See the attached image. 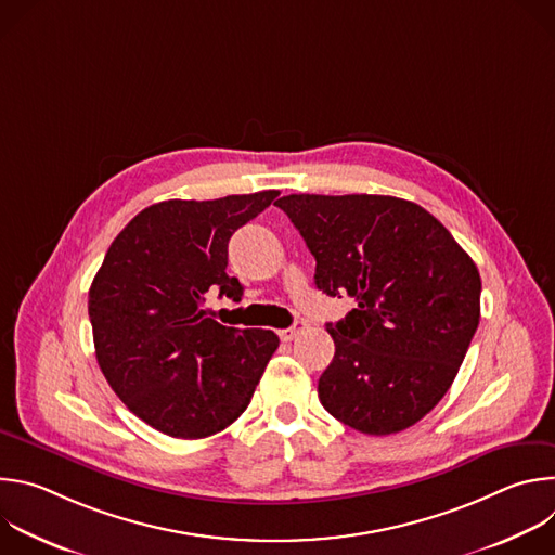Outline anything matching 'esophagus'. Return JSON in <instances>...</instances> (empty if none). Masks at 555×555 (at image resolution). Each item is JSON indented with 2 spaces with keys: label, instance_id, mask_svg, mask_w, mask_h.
Instances as JSON below:
<instances>
[{
  "label": "esophagus",
  "instance_id": "esophagus-1",
  "mask_svg": "<svg viewBox=\"0 0 555 555\" xmlns=\"http://www.w3.org/2000/svg\"><path fill=\"white\" fill-rule=\"evenodd\" d=\"M305 330H307V323H305V321H296L289 330H283L279 336H281V340L287 343V340H294V338H296L298 334H302Z\"/></svg>",
  "mask_w": 555,
  "mask_h": 555
}]
</instances>
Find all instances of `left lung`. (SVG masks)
I'll list each match as a JSON object with an SVG mask.
<instances>
[{"label": "left lung", "instance_id": "left-lung-1", "mask_svg": "<svg viewBox=\"0 0 555 555\" xmlns=\"http://www.w3.org/2000/svg\"><path fill=\"white\" fill-rule=\"evenodd\" d=\"M315 259V287L356 298L327 323L336 353L319 379L330 415L364 435H392L428 415L481 319V276L448 228L388 195H285Z\"/></svg>", "mask_w": 555, "mask_h": 555}]
</instances>
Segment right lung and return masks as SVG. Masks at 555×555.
Masks as SVG:
<instances>
[{
  "label": "right lung",
  "instance_id": "1",
  "mask_svg": "<svg viewBox=\"0 0 555 555\" xmlns=\"http://www.w3.org/2000/svg\"><path fill=\"white\" fill-rule=\"evenodd\" d=\"M276 195L153 204L109 246L88 300L96 360L151 428L204 439L248 409L279 336L223 327L202 305L206 292L242 300V283L225 274L228 242Z\"/></svg>",
  "mask_w": 555,
  "mask_h": 555
}]
</instances>
